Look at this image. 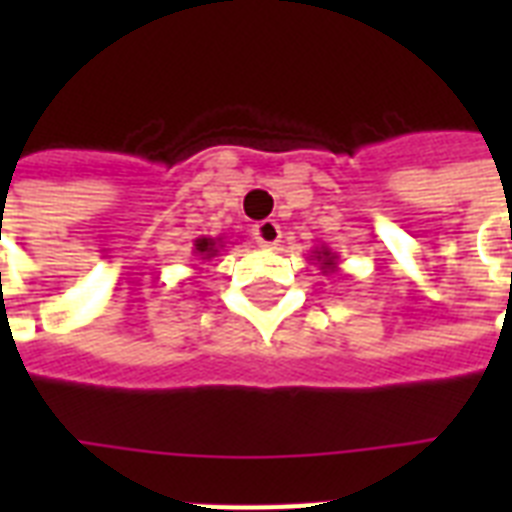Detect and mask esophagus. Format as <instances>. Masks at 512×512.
I'll use <instances>...</instances> for the list:
<instances>
[{
  "mask_svg": "<svg viewBox=\"0 0 512 512\" xmlns=\"http://www.w3.org/2000/svg\"><path fill=\"white\" fill-rule=\"evenodd\" d=\"M252 236L260 247H276L281 241V228L276 220H260V223L252 225Z\"/></svg>",
  "mask_w": 512,
  "mask_h": 512,
  "instance_id": "34e87169",
  "label": "esophagus"
}]
</instances>
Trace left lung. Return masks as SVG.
Returning a JSON list of instances; mask_svg holds the SVG:
<instances>
[{"instance_id":"left-lung-1","label":"left lung","mask_w":512,"mask_h":512,"mask_svg":"<svg viewBox=\"0 0 512 512\" xmlns=\"http://www.w3.org/2000/svg\"><path fill=\"white\" fill-rule=\"evenodd\" d=\"M311 260H313V265H319V271L324 273V276H329V273L337 271V252H332L329 247L313 249Z\"/></svg>"}]
</instances>
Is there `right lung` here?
<instances>
[{
	"label": "right lung",
	"mask_w": 512,
	"mask_h": 512,
	"mask_svg": "<svg viewBox=\"0 0 512 512\" xmlns=\"http://www.w3.org/2000/svg\"><path fill=\"white\" fill-rule=\"evenodd\" d=\"M223 247H225L223 236H217V239L201 236V239H196V244H193V255L199 257V260H212V257H217L220 252H223Z\"/></svg>",
	"instance_id": "right-lung-1"
}]
</instances>
